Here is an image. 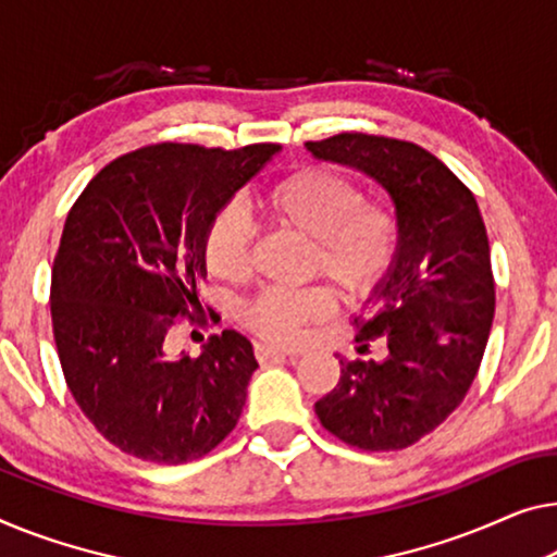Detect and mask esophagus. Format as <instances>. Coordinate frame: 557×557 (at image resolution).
<instances>
[{
  "mask_svg": "<svg viewBox=\"0 0 557 557\" xmlns=\"http://www.w3.org/2000/svg\"><path fill=\"white\" fill-rule=\"evenodd\" d=\"M255 355H257V360H272V358H289L293 352L282 350V347H275V345H268V343H257Z\"/></svg>",
  "mask_w": 557,
  "mask_h": 557,
  "instance_id": "obj_1",
  "label": "esophagus"
}]
</instances>
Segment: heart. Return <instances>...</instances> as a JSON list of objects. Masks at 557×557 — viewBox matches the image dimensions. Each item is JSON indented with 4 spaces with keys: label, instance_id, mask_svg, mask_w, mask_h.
Segmentation results:
<instances>
[{
    "label": "heart",
    "instance_id": "obj_1",
    "mask_svg": "<svg viewBox=\"0 0 557 557\" xmlns=\"http://www.w3.org/2000/svg\"><path fill=\"white\" fill-rule=\"evenodd\" d=\"M260 210L270 225L312 239L307 275L327 277L347 302L368 300L393 272L403 245V222L393 205L364 199L350 177L327 168H297L262 189ZM252 225L235 205L212 214L202 237L207 270L243 282L252 270ZM335 307L332 289L268 287L239 307V322L257 337L293 345L312 322Z\"/></svg>",
    "mask_w": 557,
    "mask_h": 557
}]
</instances>
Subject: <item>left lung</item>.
<instances>
[{"instance_id": "obj_1", "label": "left lung", "mask_w": 557, "mask_h": 557, "mask_svg": "<svg viewBox=\"0 0 557 557\" xmlns=\"http://www.w3.org/2000/svg\"><path fill=\"white\" fill-rule=\"evenodd\" d=\"M307 149L375 177L403 222L395 268L355 318L360 350L383 337L387 358L337 355L339 383L314 412L347 445L403 450L450 418L478 375L495 314L485 222L470 189L420 145L343 132Z\"/></svg>"}]
</instances>
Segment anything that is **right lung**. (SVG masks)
I'll list each match as a JSON object with an SVG mask.
<instances>
[{"label": "right lung", "mask_w": 557, "mask_h": 557, "mask_svg": "<svg viewBox=\"0 0 557 557\" xmlns=\"http://www.w3.org/2000/svg\"><path fill=\"white\" fill-rule=\"evenodd\" d=\"M277 149L145 145L99 170L66 214L49 289L57 355L79 410L132 458L197 460L243 414L250 339L222 330L199 358H168V335L177 318L207 325L195 314L205 230Z\"/></svg>", "instance_id": "right-lung-1"}]
</instances>
